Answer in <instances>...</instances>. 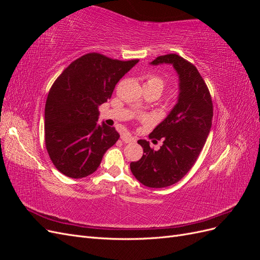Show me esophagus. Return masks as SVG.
Returning <instances> with one entry per match:
<instances>
[{
	"label": "esophagus",
	"instance_id": "34e87169",
	"mask_svg": "<svg viewBox=\"0 0 260 260\" xmlns=\"http://www.w3.org/2000/svg\"><path fill=\"white\" fill-rule=\"evenodd\" d=\"M121 140L123 141L124 143H132V142H136V138L131 137L130 135H123V136H121Z\"/></svg>",
	"mask_w": 260,
	"mask_h": 260
}]
</instances>
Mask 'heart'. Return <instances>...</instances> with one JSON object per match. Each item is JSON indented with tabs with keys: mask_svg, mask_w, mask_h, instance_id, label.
I'll use <instances>...</instances> for the list:
<instances>
[{
	"mask_svg": "<svg viewBox=\"0 0 260 260\" xmlns=\"http://www.w3.org/2000/svg\"><path fill=\"white\" fill-rule=\"evenodd\" d=\"M165 85H166V83H165V80L161 77L156 76V75H151L146 78V82H145L144 86L155 89L159 93H161L165 88Z\"/></svg>",
	"mask_w": 260,
	"mask_h": 260,
	"instance_id": "heart-1",
	"label": "heart"
}]
</instances>
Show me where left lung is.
I'll list each match as a JSON object with an SVG mask.
<instances>
[{"mask_svg":"<svg viewBox=\"0 0 260 260\" xmlns=\"http://www.w3.org/2000/svg\"><path fill=\"white\" fill-rule=\"evenodd\" d=\"M164 62L179 75L178 103L149 135L164 141L160 148L154 151L147 141L139 140L143 156L130 164L141 183L156 188L177 183L190 171L206 142L214 115L209 90L196 67L177 54L161 55L151 64Z\"/></svg>","mask_w":260,"mask_h":260,"instance_id":"1","label":"left lung"}]
</instances>
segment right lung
Segmentation results:
<instances>
[{
	"mask_svg": "<svg viewBox=\"0 0 260 260\" xmlns=\"http://www.w3.org/2000/svg\"><path fill=\"white\" fill-rule=\"evenodd\" d=\"M139 59L118 60L88 53L74 60L53 83L44 112L45 147L56 169L80 179L95 171L119 133L100 125L99 106Z\"/></svg>",
	"mask_w": 260,
	"mask_h": 260,
	"instance_id": "right-lung-1",
	"label": "right lung"
}]
</instances>
